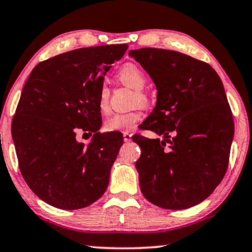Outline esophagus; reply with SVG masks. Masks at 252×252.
Here are the masks:
<instances>
[{"instance_id":"34e87169","label":"esophagus","mask_w":252,"mask_h":252,"mask_svg":"<svg viewBox=\"0 0 252 252\" xmlns=\"http://www.w3.org/2000/svg\"><path fill=\"white\" fill-rule=\"evenodd\" d=\"M131 133H129V132H123V138H124V142H130L131 141Z\"/></svg>"}]
</instances>
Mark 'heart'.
Returning <instances> with one entry per match:
<instances>
[{"instance_id": "obj_1", "label": "heart", "mask_w": 252, "mask_h": 252, "mask_svg": "<svg viewBox=\"0 0 252 252\" xmlns=\"http://www.w3.org/2000/svg\"><path fill=\"white\" fill-rule=\"evenodd\" d=\"M116 76L124 86L136 91V102L141 104H146L149 102L146 94L143 93V89L146 85V75L141 67H138L135 63H126L117 72ZM97 107L102 114H106L109 110V89L106 86H102L100 89ZM141 119L142 114L139 110L115 114L104 121V129L107 131L128 132L136 128Z\"/></svg>"}]
</instances>
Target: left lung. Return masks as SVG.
I'll return each mask as SVG.
<instances>
[{
    "instance_id": "8db88e82",
    "label": "left lung",
    "mask_w": 252,
    "mask_h": 252,
    "mask_svg": "<svg viewBox=\"0 0 252 252\" xmlns=\"http://www.w3.org/2000/svg\"><path fill=\"white\" fill-rule=\"evenodd\" d=\"M129 56L157 88L144 129L163 136L132 138L142 150L136 168L143 195L165 209L195 206L214 192L228 167L234 121L223 84L211 65L177 51L146 47Z\"/></svg>"
}]
</instances>
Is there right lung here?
<instances>
[{"label": "right lung", "instance_id": "1", "mask_svg": "<svg viewBox=\"0 0 252 252\" xmlns=\"http://www.w3.org/2000/svg\"><path fill=\"white\" fill-rule=\"evenodd\" d=\"M126 49L62 53L38 63L25 82L11 124L18 164L32 192L56 208H84L106 192L123 136L98 131L97 98L111 63ZM79 129L94 133L87 146L76 139Z\"/></svg>", "mask_w": 252, "mask_h": 252}]
</instances>
